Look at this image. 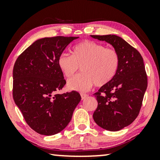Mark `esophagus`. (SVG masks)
<instances>
[{
    "instance_id": "esophagus-1",
    "label": "esophagus",
    "mask_w": 160,
    "mask_h": 160,
    "mask_svg": "<svg viewBox=\"0 0 160 160\" xmlns=\"http://www.w3.org/2000/svg\"><path fill=\"white\" fill-rule=\"evenodd\" d=\"M81 97H82V100H84V99H86L87 97H88V95H87V94L82 93V94H81Z\"/></svg>"
}]
</instances>
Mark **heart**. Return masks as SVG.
Wrapping results in <instances>:
<instances>
[{"label":"heart","instance_id":"b5f03b06","mask_svg":"<svg viewBox=\"0 0 160 160\" xmlns=\"http://www.w3.org/2000/svg\"><path fill=\"white\" fill-rule=\"evenodd\" d=\"M120 64L115 50L92 41H84L72 49V55L62 53L58 65L65 77L71 78L79 70L83 73L68 82V88L79 92L87 91L95 84L98 87L108 84L117 74Z\"/></svg>","mask_w":160,"mask_h":160}]
</instances>
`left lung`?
Returning <instances> with one entry per match:
<instances>
[{
	"label": "left lung",
	"mask_w": 160,
	"mask_h": 160,
	"mask_svg": "<svg viewBox=\"0 0 160 160\" xmlns=\"http://www.w3.org/2000/svg\"><path fill=\"white\" fill-rule=\"evenodd\" d=\"M110 43L119 54L120 64L115 77L94 94L98 108L93 119L98 126L119 131L130 125L138 115L147 88L143 60L137 49L116 35L91 36Z\"/></svg>",
	"instance_id": "1"
}]
</instances>
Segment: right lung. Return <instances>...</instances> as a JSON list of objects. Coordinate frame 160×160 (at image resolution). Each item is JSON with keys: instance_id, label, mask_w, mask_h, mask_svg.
<instances>
[{"instance_id": "right-lung-1", "label": "right lung", "mask_w": 160, "mask_h": 160, "mask_svg": "<svg viewBox=\"0 0 160 160\" xmlns=\"http://www.w3.org/2000/svg\"><path fill=\"white\" fill-rule=\"evenodd\" d=\"M78 38L38 39L14 63L13 98L27 124L41 135H55L64 130L82 98L76 91L56 93L66 84L58 67V58Z\"/></svg>"}]
</instances>
